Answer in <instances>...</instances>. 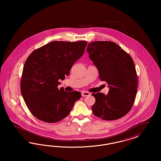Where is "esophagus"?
I'll list each match as a JSON object with an SVG mask.
<instances>
[{
	"label": "esophagus",
	"instance_id": "1",
	"mask_svg": "<svg viewBox=\"0 0 161 161\" xmlns=\"http://www.w3.org/2000/svg\"><path fill=\"white\" fill-rule=\"evenodd\" d=\"M91 95V93L87 92H85V91H83L81 92V95L83 97H86V96H89Z\"/></svg>",
	"mask_w": 161,
	"mask_h": 161
}]
</instances>
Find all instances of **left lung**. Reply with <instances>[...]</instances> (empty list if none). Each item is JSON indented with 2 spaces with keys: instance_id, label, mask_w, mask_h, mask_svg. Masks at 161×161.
Here are the masks:
<instances>
[{
  "instance_id": "left-lung-1",
  "label": "left lung",
  "mask_w": 161,
  "mask_h": 161,
  "mask_svg": "<svg viewBox=\"0 0 161 161\" xmlns=\"http://www.w3.org/2000/svg\"><path fill=\"white\" fill-rule=\"evenodd\" d=\"M87 52L99 71L100 80L109 87L107 95L92 93L96 100L93 114L106 121L122 118L131 110L137 92L138 77L132 58L113 42H91Z\"/></svg>"
}]
</instances>
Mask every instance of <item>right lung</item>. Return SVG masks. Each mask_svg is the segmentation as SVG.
Listing matches in <instances>:
<instances>
[{"instance_id":"1","label":"right lung","mask_w":161,"mask_h":161,"mask_svg":"<svg viewBox=\"0 0 161 161\" xmlns=\"http://www.w3.org/2000/svg\"><path fill=\"white\" fill-rule=\"evenodd\" d=\"M86 41H54L34 50L24 64L20 83L23 100L31 114L46 123L58 122L69 115L81 97L78 91L58 89L84 54Z\"/></svg>"}]
</instances>
